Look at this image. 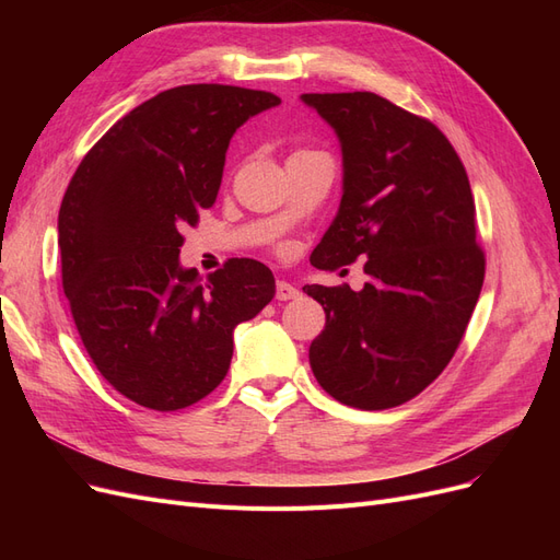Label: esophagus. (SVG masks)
Here are the masks:
<instances>
[{
    "label": "esophagus",
    "mask_w": 560,
    "mask_h": 560,
    "mask_svg": "<svg viewBox=\"0 0 560 560\" xmlns=\"http://www.w3.org/2000/svg\"><path fill=\"white\" fill-rule=\"evenodd\" d=\"M299 296H301V292L296 290L294 284L278 280V284H276V299L278 301H292V299H299Z\"/></svg>",
    "instance_id": "esophagus-1"
}]
</instances>
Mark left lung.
<instances>
[{"label":"left lung","instance_id":"8db88e82","mask_svg":"<svg viewBox=\"0 0 560 560\" xmlns=\"http://www.w3.org/2000/svg\"><path fill=\"white\" fill-rule=\"evenodd\" d=\"M334 128L343 196L311 254L315 268L366 259L360 292L308 284L327 315L311 343L317 383L346 406L393 409L451 362L483 284L463 161L425 118L366 93H303Z\"/></svg>","mask_w":560,"mask_h":560}]
</instances>
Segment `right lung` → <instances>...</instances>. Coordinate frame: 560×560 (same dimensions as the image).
Masks as SVG:
<instances>
[{
    "label": "right lung",
    "instance_id": "obj_1",
    "mask_svg": "<svg viewBox=\"0 0 560 560\" xmlns=\"http://www.w3.org/2000/svg\"><path fill=\"white\" fill-rule=\"evenodd\" d=\"M280 97L222 83L163 91L83 156L58 214L62 290L93 364L130 401L177 411L224 381L233 331L276 296L270 268L229 259L200 280L182 226L210 208L226 149Z\"/></svg>",
    "mask_w": 560,
    "mask_h": 560
}]
</instances>
